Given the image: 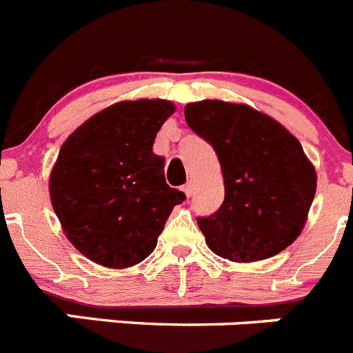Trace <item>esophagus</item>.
Instances as JSON below:
<instances>
[{
  "label": "esophagus",
  "mask_w": 353,
  "mask_h": 353,
  "mask_svg": "<svg viewBox=\"0 0 353 353\" xmlns=\"http://www.w3.org/2000/svg\"><path fill=\"white\" fill-rule=\"evenodd\" d=\"M183 192H185L187 198H191V196L194 194V182H192V180H189V182L183 185Z\"/></svg>",
  "instance_id": "obj_1"
}]
</instances>
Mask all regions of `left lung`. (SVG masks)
<instances>
[{
    "instance_id": "8db88e82",
    "label": "left lung",
    "mask_w": 353,
    "mask_h": 353,
    "mask_svg": "<svg viewBox=\"0 0 353 353\" xmlns=\"http://www.w3.org/2000/svg\"><path fill=\"white\" fill-rule=\"evenodd\" d=\"M185 121L214 146L223 170V205L198 217L210 251L249 263L293 244L316 192V171L299 139L269 114L224 101L187 104Z\"/></svg>"
}]
</instances>
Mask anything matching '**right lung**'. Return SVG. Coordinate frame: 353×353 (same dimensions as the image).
I'll return each instance as SVG.
<instances>
[{"mask_svg": "<svg viewBox=\"0 0 353 353\" xmlns=\"http://www.w3.org/2000/svg\"><path fill=\"white\" fill-rule=\"evenodd\" d=\"M174 105L139 99L109 105L68 136L51 171V203L72 245L127 269L152 254L185 194L166 183L154 141Z\"/></svg>", "mask_w": 353, "mask_h": 353, "instance_id": "add662e5", "label": "right lung"}]
</instances>
